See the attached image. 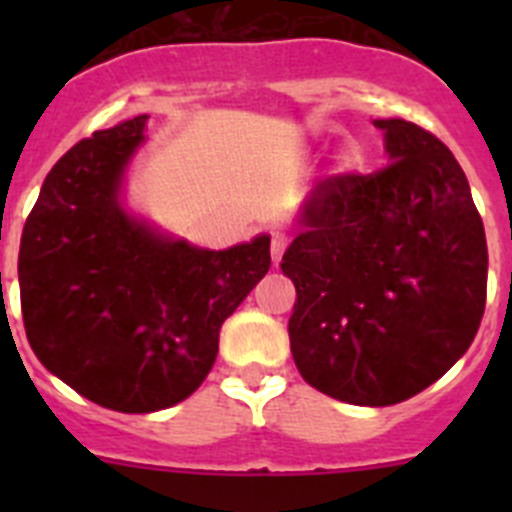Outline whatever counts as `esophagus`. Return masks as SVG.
<instances>
[{
    "mask_svg": "<svg viewBox=\"0 0 512 512\" xmlns=\"http://www.w3.org/2000/svg\"><path fill=\"white\" fill-rule=\"evenodd\" d=\"M287 246H289V235H284V233L271 235V259H274V264L277 266H279V261H282Z\"/></svg>",
    "mask_w": 512,
    "mask_h": 512,
    "instance_id": "obj_1",
    "label": "esophagus"
}]
</instances>
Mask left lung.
Listing matches in <instances>:
<instances>
[{"label": "left lung", "mask_w": 512, "mask_h": 512, "mask_svg": "<svg viewBox=\"0 0 512 512\" xmlns=\"http://www.w3.org/2000/svg\"><path fill=\"white\" fill-rule=\"evenodd\" d=\"M390 164L315 184L282 256L297 289L302 379L351 405L418 395L467 354L487 300L485 225L454 153L408 120H374Z\"/></svg>", "instance_id": "8db88e82"}]
</instances>
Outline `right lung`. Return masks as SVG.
Masks as SVG:
<instances>
[{
  "instance_id": "add662e5",
  "label": "right lung",
  "mask_w": 512,
  "mask_h": 512,
  "mask_svg": "<svg viewBox=\"0 0 512 512\" xmlns=\"http://www.w3.org/2000/svg\"><path fill=\"white\" fill-rule=\"evenodd\" d=\"M148 115L58 158L20 241V302L40 364L117 413L187 400L210 374L220 325L271 266L269 235L207 251L135 220L122 176Z\"/></svg>"
}]
</instances>
